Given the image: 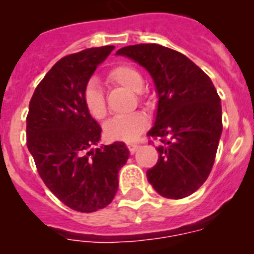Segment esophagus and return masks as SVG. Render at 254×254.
<instances>
[{"label":"esophagus","instance_id":"esophagus-1","mask_svg":"<svg viewBox=\"0 0 254 254\" xmlns=\"http://www.w3.org/2000/svg\"><path fill=\"white\" fill-rule=\"evenodd\" d=\"M138 147L139 146H138V145H137V143H127V149H129V151H130L131 154H134Z\"/></svg>","mask_w":254,"mask_h":254}]
</instances>
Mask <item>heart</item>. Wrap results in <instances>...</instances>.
Masks as SVG:
<instances>
[{
  "label": "heart",
  "instance_id": "obj_1",
  "mask_svg": "<svg viewBox=\"0 0 254 254\" xmlns=\"http://www.w3.org/2000/svg\"><path fill=\"white\" fill-rule=\"evenodd\" d=\"M109 80L116 84L123 85L133 92H141L143 88V79L141 73L131 65L120 64L111 69L108 75ZM83 103L87 112L97 121H101L107 117L108 108L105 97L100 85L96 81H89L83 92ZM149 127V117L142 112H133L127 115L116 116L109 120L104 133L107 138L112 141H125L133 142L146 130Z\"/></svg>",
  "mask_w": 254,
  "mask_h": 254
}]
</instances>
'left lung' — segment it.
Returning <instances> with one entry per match:
<instances>
[{
  "mask_svg": "<svg viewBox=\"0 0 254 254\" xmlns=\"http://www.w3.org/2000/svg\"><path fill=\"white\" fill-rule=\"evenodd\" d=\"M116 55L142 65L158 95L147 135L162 143L147 181L167 199L189 196L208 178L223 131L220 97L212 81L186 55L161 45L127 46Z\"/></svg>",
  "mask_w": 254,
  "mask_h": 254,
  "instance_id": "1",
  "label": "left lung"
}]
</instances>
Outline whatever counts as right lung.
Returning <instances> with one entry per match:
<instances>
[{
    "label": "right lung",
    "mask_w": 254,
    "mask_h": 254,
    "mask_svg": "<svg viewBox=\"0 0 254 254\" xmlns=\"http://www.w3.org/2000/svg\"><path fill=\"white\" fill-rule=\"evenodd\" d=\"M113 49H87L61 59L38 84L26 119L38 173L59 200L79 212H95L113 200L119 171L129 158L124 142L92 149L101 127L83 103L85 85Z\"/></svg>",
    "instance_id": "obj_1"
}]
</instances>
